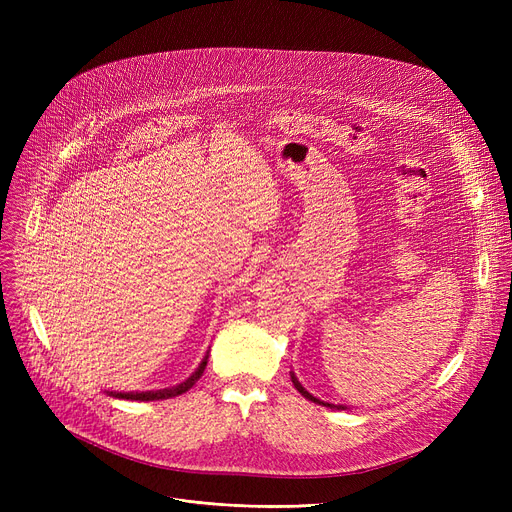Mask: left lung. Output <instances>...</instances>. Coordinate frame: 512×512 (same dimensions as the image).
<instances>
[{"instance_id":"obj_1","label":"left lung","mask_w":512,"mask_h":512,"mask_svg":"<svg viewBox=\"0 0 512 512\" xmlns=\"http://www.w3.org/2000/svg\"><path fill=\"white\" fill-rule=\"evenodd\" d=\"M292 384H294V388H297V390H299V392H301V394H303L307 400H313V402H317V405H324V407H332V405H328V402H321L319 398H315L313 394H309V392H307V390H305V388L299 384V380L294 378V373H292ZM338 409H344V407H338Z\"/></svg>"}]
</instances>
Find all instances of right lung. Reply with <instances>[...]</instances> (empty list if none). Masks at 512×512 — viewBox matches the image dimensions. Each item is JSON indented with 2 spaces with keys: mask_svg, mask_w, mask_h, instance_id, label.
<instances>
[{
  "mask_svg": "<svg viewBox=\"0 0 512 512\" xmlns=\"http://www.w3.org/2000/svg\"><path fill=\"white\" fill-rule=\"evenodd\" d=\"M205 365H207V357L201 361V365H199V369L191 375V378H188L186 382H182V384H178V386H174V388H164V390H155V392H114V396L116 398H126V400H164V398H172V396H178V394H182V392H186V390H191L193 386H195V382L201 378L203 375V371H205Z\"/></svg>",
  "mask_w": 512,
  "mask_h": 512,
  "instance_id": "add662e5",
  "label": "right lung"
}]
</instances>
